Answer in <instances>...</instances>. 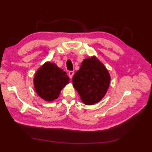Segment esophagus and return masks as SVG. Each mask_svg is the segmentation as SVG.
Listing matches in <instances>:
<instances>
[{"label": "esophagus", "instance_id": "esophagus-1", "mask_svg": "<svg viewBox=\"0 0 152 152\" xmlns=\"http://www.w3.org/2000/svg\"><path fill=\"white\" fill-rule=\"evenodd\" d=\"M74 71H69V78H72V76H73V75H74Z\"/></svg>", "mask_w": 152, "mask_h": 152}]
</instances>
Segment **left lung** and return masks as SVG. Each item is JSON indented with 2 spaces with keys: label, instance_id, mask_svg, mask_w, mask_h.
Returning a JSON list of instances; mask_svg holds the SVG:
<instances>
[{
  "label": "left lung",
  "instance_id": "1",
  "mask_svg": "<svg viewBox=\"0 0 152 152\" xmlns=\"http://www.w3.org/2000/svg\"><path fill=\"white\" fill-rule=\"evenodd\" d=\"M111 77L107 69L95 56L83 59L74 74L72 85L86 105L101 101L107 92Z\"/></svg>",
  "mask_w": 152,
  "mask_h": 152
}]
</instances>
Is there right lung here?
Returning <instances> with one entry per match:
<instances>
[{"label":"right lung","instance_id":"add662e5","mask_svg":"<svg viewBox=\"0 0 152 152\" xmlns=\"http://www.w3.org/2000/svg\"><path fill=\"white\" fill-rule=\"evenodd\" d=\"M66 72L54 63H44L34 74L33 83L35 91L45 101L57 99L61 90L69 83Z\"/></svg>","mask_w":152,"mask_h":152}]
</instances>
